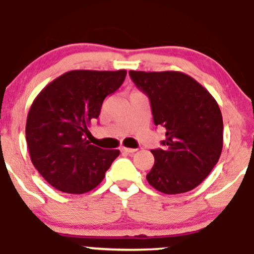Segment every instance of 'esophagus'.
Instances as JSON below:
<instances>
[{
	"label": "esophagus",
	"instance_id": "1",
	"mask_svg": "<svg viewBox=\"0 0 254 254\" xmlns=\"http://www.w3.org/2000/svg\"><path fill=\"white\" fill-rule=\"evenodd\" d=\"M136 150H137V149H135V148H125V147H122V151H124V153H127V154H133Z\"/></svg>",
	"mask_w": 254,
	"mask_h": 254
}]
</instances>
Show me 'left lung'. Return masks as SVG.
<instances>
[{
    "label": "left lung",
    "instance_id": "left-lung-1",
    "mask_svg": "<svg viewBox=\"0 0 254 254\" xmlns=\"http://www.w3.org/2000/svg\"><path fill=\"white\" fill-rule=\"evenodd\" d=\"M150 100L154 124L166 130L153 153L148 183L166 194L193 190L209 176L223 147V121L214 97L180 71H129Z\"/></svg>",
    "mask_w": 254,
    "mask_h": 254
}]
</instances>
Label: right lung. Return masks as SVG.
Listing matches in <instances>:
<instances>
[{"mask_svg":"<svg viewBox=\"0 0 254 254\" xmlns=\"http://www.w3.org/2000/svg\"><path fill=\"white\" fill-rule=\"evenodd\" d=\"M127 70H71L55 78L32 104L26 123L31 161L51 186L81 194L103 182L117 149L90 144L88 127Z\"/></svg>","mask_w":254,"mask_h":254,"instance_id":"1","label":"right lung"}]
</instances>
